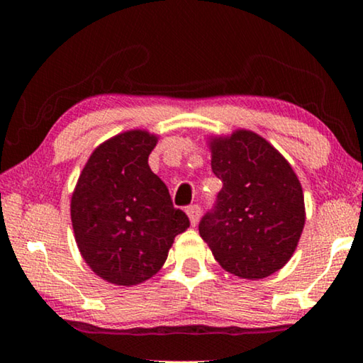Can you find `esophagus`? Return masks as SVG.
I'll return each instance as SVG.
<instances>
[{
  "label": "esophagus",
  "mask_w": 363,
  "mask_h": 363,
  "mask_svg": "<svg viewBox=\"0 0 363 363\" xmlns=\"http://www.w3.org/2000/svg\"><path fill=\"white\" fill-rule=\"evenodd\" d=\"M200 213H201V208L198 205H191L186 208V215H188V218H190V223L193 226H196L198 220H200Z\"/></svg>",
  "instance_id": "34e87169"
}]
</instances>
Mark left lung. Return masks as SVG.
I'll use <instances>...</instances> for the list:
<instances>
[{
  "label": "left lung",
  "mask_w": 363,
  "mask_h": 363,
  "mask_svg": "<svg viewBox=\"0 0 363 363\" xmlns=\"http://www.w3.org/2000/svg\"><path fill=\"white\" fill-rule=\"evenodd\" d=\"M211 170L223 182L200 236L223 269L264 279L294 255L304 230V193L289 162L266 138L245 128L211 137Z\"/></svg>",
  "instance_id": "obj_1"
}]
</instances>
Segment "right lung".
Here are the masks:
<instances>
[{"label": "right lung", "mask_w": 363, "mask_h": 363, "mask_svg": "<svg viewBox=\"0 0 363 363\" xmlns=\"http://www.w3.org/2000/svg\"><path fill=\"white\" fill-rule=\"evenodd\" d=\"M158 135L127 130L89 157L71 198L74 238L82 259L104 281L137 286L165 264L190 220L173 206L165 183L148 167Z\"/></svg>", "instance_id": "add662e5"}]
</instances>
